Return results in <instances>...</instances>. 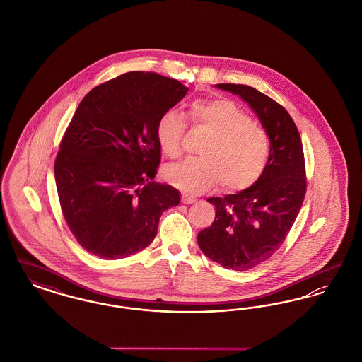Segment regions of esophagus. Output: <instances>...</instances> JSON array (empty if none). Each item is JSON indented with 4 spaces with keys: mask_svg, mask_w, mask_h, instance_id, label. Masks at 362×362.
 <instances>
[{
    "mask_svg": "<svg viewBox=\"0 0 362 362\" xmlns=\"http://www.w3.org/2000/svg\"><path fill=\"white\" fill-rule=\"evenodd\" d=\"M181 200H182V203H184V204H192V203H194V202H196V197H194V196H192V194H188V193H184Z\"/></svg>",
    "mask_w": 362,
    "mask_h": 362,
    "instance_id": "esophagus-1",
    "label": "esophagus"
}]
</instances>
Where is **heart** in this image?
<instances>
[{
    "label": "heart",
    "instance_id": "1",
    "mask_svg": "<svg viewBox=\"0 0 362 362\" xmlns=\"http://www.w3.org/2000/svg\"><path fill=\"white\" fill-rule=\"evenodd\" d=\"M192 121L209 132L200 148V158L169 165L166 180L180 189L204 192L222 180L233 190L252 187L264 172L269 141L266 131L226 98L197 99L190 105ZM185 117L169 109L159 117L155 136L160 151L169 158L182 153Z\"/></svg>",
    "mask_w": 362,
    "mask_h": 362
}]
</instances>
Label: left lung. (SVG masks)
I'll return each instance as SVG.
<instances>
[{
	"label": "left lung",
	"mask_w": 362,
	"mask_h": 362,
	"mask_svg": "<svg viewBox=\"0 0 362 362\" xmlns=\"http://www.w3.org/2000/svg\"><path fill=\"white\" fill-rule=\"evenodd\" d=\"M215 87L241 96L269 139L262 177L235 194L209 197L215 219L197 234L199 247L212 262L247 271L279 249L300 212L306 192L304 150L293 118L274 99L244 84Z\"/></svg>",
	"instance_id": "left-lung-1"
}]
</instances>
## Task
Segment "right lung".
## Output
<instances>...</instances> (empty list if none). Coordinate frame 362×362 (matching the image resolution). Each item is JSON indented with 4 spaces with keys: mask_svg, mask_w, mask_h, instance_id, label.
I'll list each match as a JSON object with an SVG mask.
<instances>
[{
    "mask_svg": "<svg viewBox=\"0 0 362 362\" xmlns=\"http://www.w3.org/2000/svg\"><path fill=\"white\" fill-rule=\"evenodd\" d=\"M178 80L128 72L83 98L54 163L58 199L77 243L115 260L148 247L180 192L153 180L159 117L188 93Z\"/></svg>",
    "mask_w": 362,
    "mask_h": 362,
    "instance_id": "obj_1",
    "label": "right lung"
}]
</instances>
